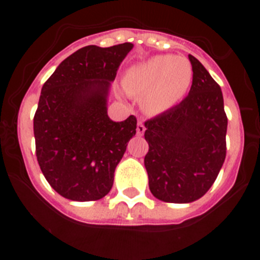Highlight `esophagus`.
<instances>
[{
	"label": "esophagus",
	"mask_w": 260,
	"mask_h": 260,
	"mask_svg": "<svg viewBox=\"0 0 260 260\" xmlns=\"http://www.w3.org/2000/svg\"><path fill=\"white\" fill-rule=\"evenodd\" d=\"M145 131H146V127H145V124H143V122L138 120V123H137V135L138 136H143Z\"/></svg>",
	"instance_id": "obj_1"
}]
</instances>
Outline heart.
Masks as SVG:
<instances>
[{
    "instance_id": "obj_1",
    "label": "heart",
    "mask_w": 260,
    "mask_h": 260,
    "mask_svg": "<svg viewBox=\"0 0 260 260\" xmlns=\"http://www.w3.org/2000/svg\"><path fill=\"white\" fill-rule=\"evenodd\" d=\"M192 74L191 62L186 57L158 55L129 68L123 84L129 95L142 98L147 113L159 114L185 96Z\"/></svg>"
}]
</instances>
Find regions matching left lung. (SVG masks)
I'll return each mask as SVG.
<instances>
[{
	"mask_svg": "<svg viewBox=\"0 0 260 260\" xmlns=\"http://www.w3.org/2000/svg\"><path fill=\"white\" fill-rule=\"evenodd\" d=\"M192 85L177 106L145 123V157L152 195L165 203L203 198L226 156L228 118L221 89L204 65L188 55Z\"/></svg>",
	"mask_w": 260,
	"mask_h": 260,
	"instance_id": "1",
	"label": "left lung"
}]
</instances>
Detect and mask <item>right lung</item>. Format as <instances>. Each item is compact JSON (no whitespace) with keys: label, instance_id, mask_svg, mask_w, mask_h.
Returning a JSON list of instances; mask_svg holds the SVG:
<instances>
[{"label":"right lung","instance_id":"add662e5","mask_svg":"<svg viewBox=\"0 0 260 260\" xmlns=\"http://www.w3.org/2000/svg\"><path fill=\"white\" fill-rule=\"evenodd\" d=\"M132 49L131 43L81 48L60 62L41 89L34 117L36 157L62 198L99 200L113 186L137 119L114 122L107 106L118 68Z\"/></svg>","mask_w":260,"mask_h":260}]
</instances>
